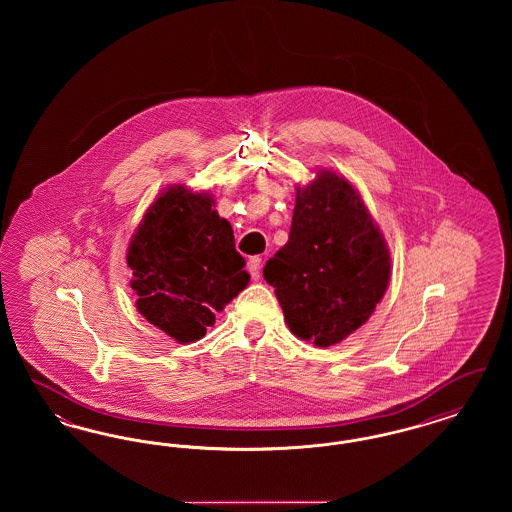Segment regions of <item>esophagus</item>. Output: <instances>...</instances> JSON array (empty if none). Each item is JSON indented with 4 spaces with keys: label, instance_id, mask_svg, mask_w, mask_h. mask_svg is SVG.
Here are the masks:
<instances>
[{
    "label": "esophagus",
    "instance_id": "obj_1",
    "mask_svg": "<svg viewBox=\"0 0 512 512\" xmlns=\"http://www.w3.org/2000/svg\"><path fill=\"white\" fill-rule=\"evenodd\" d=\"M247 270L253 280H259L261 278V257H251L247 261Z\"/></svg>",
    "mask_w": 512,
    "mask_h": 512
}]
</instances>
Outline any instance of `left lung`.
I'll use <instances>...</instances> for the list:
<instances>
[{
  "instance_id": "left-lung-1",
  "label": "left lung",
  "mask_w": 512,
  "mask_h": 512,
  "mask_svg": "<svg viewBox=\"0 0 512 512\" xmlns=\"http://www.w3.org/2000/svg\"><path fill=\"white\" fill-rule=\"evenodd\" d=\"M390 251L357 190L320 171L297 188L290 240L268 259L274 288L297 338L330 347L361 328L390 282Z\"/></svg>"
}]
</instances>
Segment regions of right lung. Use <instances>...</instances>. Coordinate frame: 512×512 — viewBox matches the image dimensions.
Masks as SVG:
<instances>
[{"instance_id": "obj_1", "label": "right lung", "mask_w": 512, "mask_h": 512, "mask_svg": "<svg viewBox=\"0 0 512 512\" xmlns=\"http://www.w3.org/2000/svg\"><path fill=\"white\" fill-rule=\"evenodd\" d=\"M205 192L172 186L147 209L128 245L136 307L180 343L199 340L249 282L234 232Z\"/></svg>"}]
</instances>
